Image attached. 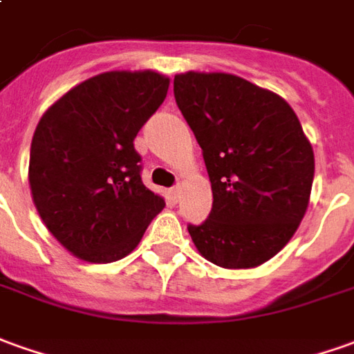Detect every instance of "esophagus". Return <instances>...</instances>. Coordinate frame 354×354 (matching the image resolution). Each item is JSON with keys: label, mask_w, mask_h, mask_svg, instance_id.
Wrapping results in <instances>:
<instances>
[{"label": "esophagus", "mask_w": 354, "mask_h": 354, "mask_svg": "<svg viewBox=\"0 0 354 354\" xmlns=\"http://www.w3.org/2000/svg\"><path fill=\"white\" fill-rule=\"evenodd\" d=\"M171 194H173V198H179L181 196V185H175L171 189Z\"/></svg>", "instance_id": "34e87169"}]
</instances>
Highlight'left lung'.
Returning a JSON list of instances; mask_svg holds the SVG:
<instances>
[{"label": "left lung", "mask_w": 354, "mask_h": 354, "mask_svg": "<svg viewBox=\"0 0 354 354\" xmlns=\"http://www.w3.org/2000/svg\"><path fill=\"white\" fill-rule=\"evenodd\" d=\"M175 102L202 148L212 212L189 225L194 247L227 270L274 258L291 241L310 201L314 152L281 96L229 73H181Z\"/></svg>", "instance_id": "obj_1"}]
</instances>
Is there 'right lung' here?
Instances as JSON below:
<instances>
[{
    "mask_svg": "<svg viewBox=\"0 0 354 354\" xmlns=\"http://www.w3.org/2000/svg\"><path fill=\"white\" fill-rule=\"evenodd\" d=\"M156 71H109L48 107L30 146L28 183L44 225L80 260L133 252L165 206L140 179L136 133L167 96Z\"/></svg>",
    "mask_w": 354,
    "mask_h": 354,
    "instance_id": "right-lung-1",
    "label": "right lung"
}]
</instances>
